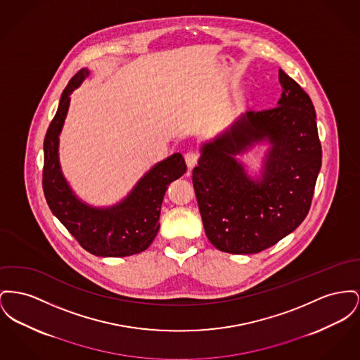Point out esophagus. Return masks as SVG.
Segmentation results:
<instances>
[{
    "mask_svg": "<svg viewBox=\"0 0 360 360\" xmlns=\"http://www.w3.org/2000/svg\"><path fill=\"white\" fill-rule=\"evenodd\" d=\"M198 159H200V153H198L197 150H194V149L188 150V152L185 153V160H186V165H188L191 169L197 165Z\"/></svg>",
    "mask_w": 360,
    "mask_h": 360,
    "instance_id": "obj_1",
    "label": "esophagus"
}]
</instances>
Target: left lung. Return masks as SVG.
I'll list each match as a JSON object with an SVG mask.
<instances>
[{
    "instance_id": "8db88e82",
    "label": "left lung",
    "mask_w": 360,
    "mask_h": 360,
    "mask_svg": "<svg viewBox=\"0 0 360 360\" xmlns=\"http://www.w3.org/2000/svg\"><path fill=\"white\" fill-rule=\"evenodd\" d=\"M277 106L250 110L201 147L193 169L205 233L226 253H259L292 233L307 216L322 149L310 96L284 70ZM268 142L262 178L253 180L234 156Z\"/></svg>"
}]
</instances>
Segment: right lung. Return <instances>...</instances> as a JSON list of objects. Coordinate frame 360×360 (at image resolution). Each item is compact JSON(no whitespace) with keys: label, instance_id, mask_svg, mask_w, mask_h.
Wrapping results in <instances>:
<instances>
[{"label":"right lung","instance_id":"add662e5","mask_svg":"<svg viewBox=\"0 0 360 360\" xmlns=\"http://www.w3.org/2000/svg\"><path fill=\"white\" fill-rule=\"evenodd\" d=\"M89 76L80 69L66 85L57 112L47 129L43 152V191L49 208L88 253L98 257H127L148 249L159 231V216L167 186L186 172L181 153L156 163L127 197L107 208L83 202L65 179L58 146L70 94Z\"/></svg>","mask_w":360,"mask_h":360}]
</instances>
